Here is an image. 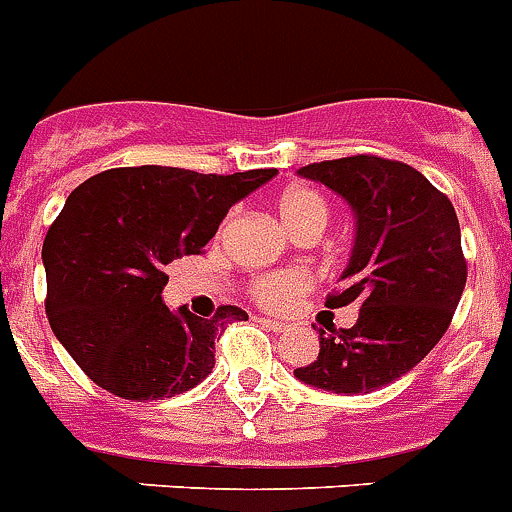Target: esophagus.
Segmentation results:
<instances>
[{
    "mask_svg": "<svg viewBox=\"0 0 512 512\" xmlns=\"http://www.w3.org/2000/svg\"><path fill=\"white\" fill-rule=\"evenodd\" d=\"M261 323H264L266 329H272V331L285 329V321H274V318H261Z\"/></svg>",
    "mask_w": 512,
    "mask_h": 512,
    "instance_id": "obj_1",
    "label": "esophagus"
}]
</instances>
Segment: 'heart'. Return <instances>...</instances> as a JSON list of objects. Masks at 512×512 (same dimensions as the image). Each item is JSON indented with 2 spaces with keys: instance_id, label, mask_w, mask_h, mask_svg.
Listing matches in <instances>:
<instances>
[{
  "instance_id": "heart-1",
  "label": "heart",
  "mask_w": 512,
  "mask_h": 512,
  "mask_svg": "<svg viewBox=\"0 0 512 512\" xmlns=\"http://www.w3.org/2000/svg\"><path fill=\"white\" fill-rule=\"evenodd\" d=\"M277 209L287 230L300 240H316L331 220L329 199L313 186H290L287 191H282V196L277 199ZM310 282H313L310 274L300 272V269H282V272L261 274L253 282L251 292L264 308L287 310L298 303Z\"/></svg>"
}]
</instances>
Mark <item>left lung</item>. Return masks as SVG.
I'll use <instances>...</instances> for the list:
<instances>
[{"mask_svg": "<svg viewBox=\"0 0 512 512\" xmlns=\"http://www.w3.org/2000/svg\"><path fill=\"white\" fill-rule=\"evenodd\" d=\"M298 173L355 212V248L326 308L355 303L360 316L352 329H321L316 362L295 378L334 393H370L425 360L451 326L469 274L456 209L412 165L378 155L323 160Z\"/></svg>", "mask_w": 512, "mask_h": 512, "instance_id": "8db88e82", "label": "left lung"}]
</instances>
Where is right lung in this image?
<instances>
[{
	"instance_id": "obj_1",
	"label": "right lung",
	"mask_w": 512,
	"mask_h": 512,
	"mask_svg": "<svg viewBox=\"0 0 512 512\" xmlns=\"http://www.w3.org/2000/svg\"><path fill=\"white\" fill-rule=\"evenodd\" d=\"M274 168L233 176L139 165L87 178L43 240L46 316L74 362L121 399L155 401L212 373L225 323L248 321L238 305L212 318L168 308V264L202 253L227 209Z\"/></svg>"
}]
</instances>
